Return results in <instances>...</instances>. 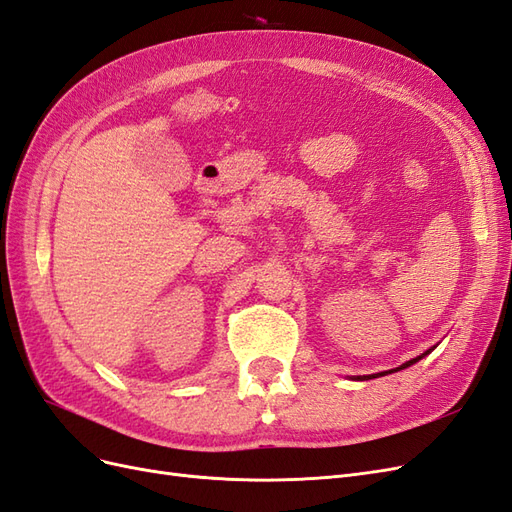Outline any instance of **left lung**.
I'll list each match as a JSON object with an SVG mask.
<instances>
[{
	"label": "left lung",
	"instance_id": "left-lung-1",
	"mask_svg": "<svg viewBox=\"0 0 512 512\" xmlns=\"http://www.w3.org/2000/svg\"><path fill=\"white\" fill-rule=\"evenodd\" d=\"M438 346V344H436ZM433 346V348H436ZM433 348H429V350H425L423 354H418V356H414V359H410V361H406L404 365H399V367H395V369H389V371H380V374H369V376H352V380H371V378H380V376H386V374H395V371H401V369H406V367H410V365H414V363H418L423 359V356H427Z\"/></svg>",
	"mask_w": 512,
	"mask_h": 512
}]
</instances>
